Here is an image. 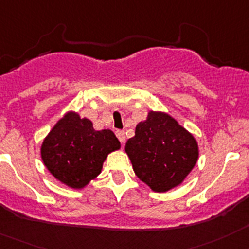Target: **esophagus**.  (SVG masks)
<instances>
[{"mask_svg":"<svg viewBox=\"0 0 249 249\" xmlns=\"http://www.w3.org/2000/svg\"><path fill=\"white\" fill-rule=\"evenodd\" d=\"M116 136H117L118 141H120L121 143H124V141H126V136H124V131H120V129H117L116 131Z\"/></svg>","mask_w":249,"mask_h":249,"instance_id":"34e87169","label":"esophagus"}]
</instances>
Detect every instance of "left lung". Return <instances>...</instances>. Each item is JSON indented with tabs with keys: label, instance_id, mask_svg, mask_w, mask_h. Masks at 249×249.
Masks as SVG:
<instances>
[{
	"label": "left lung",
	"instance_id": "obj_1",
	"mask_svg": "<svg viewBox=\"0 0 249 249\" xmlns=\"http://www.w3.org/2000/svg\"><path fill=\"white\" fill-rule=\"evenodd\" d=\"M136 175L157 193L179 185L199 157L195 138L163 112H149L126 143Z\"/></svg>",
	"mask_w": 249,
	"mask_h": 249
}]
</instances>
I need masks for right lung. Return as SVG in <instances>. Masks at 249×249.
Returning <instances> with one entry per match:
<instances>
[{
    "label": "right lung",
    "mask_w": 249,
    "mask_h": 249,
    "mask_svg": "<svg viewBox=\"0 0 249 249\" xmlns=\"http://www.w3.org/2000/svg\"><path fill=\"white\" fill-rule=\"evenodd\" d=\"M120 145L112 131H95L90 120L69 112L43 142L42 159L56 179L81 189L101 173L107 154Z\"/></svg>",
    "instance_id": "obj_1"
}]
</instances>
